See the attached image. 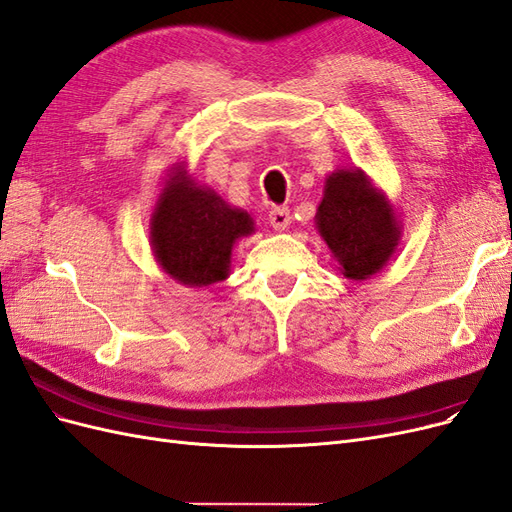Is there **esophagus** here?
I'll list each match as a JSON object with an SVG mask.
<instances>
[{
    "label": "esophagus",
    "instance_id": "34e87169",
    "mask_svg": "<svg viewBox=\"0 0 512 512\" xmlns=\"http://www.w3.org/2000/svg\"><path fill=\"white\" fill-rule=\"evenodd\" d=\"M290 209L288 207H273L269 211V224L275 228V230H284L288 228L290 224Z\"/></svg>",
    "mask_w": 512,
    "mask_h": 512
}]
</instances>
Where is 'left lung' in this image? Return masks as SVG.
Wrapping results in <instances>:
<instances>
[{"instance_id":"obj_1","label":"left lung","mask_w":512,"mask_h":512,"mask_svg":"<svg viewBox=\"0 0 512 512\" xmlns=\"http://www.w3.org/2000/svg\"><path fill=\"white\" fill-rule=\"evenodd\" d=\"M316 228L348 280L382 271L401 239L393 205L361 168L335 170L324 181Z\"/></svg>"}]
</instances>
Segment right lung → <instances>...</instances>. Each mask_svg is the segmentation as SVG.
Here are the masks:
<instances>
[{"label":"right lung","mask_w":512,"mask_h":512,"mask_svg":"<svg viewBox=\"0 0 512 512\" xmlns=\"http://www.w3.org/2000/svg\"><path fill=\"white\" fill-rule=\"evenodd\" d=\"M149 226L151 250L164 273L198 288L226 280L232 245L254 232L250 213L198 185L183 162L173 164Z\"/></svg>","instance_id":"right-lung-1"}]
</instances>
